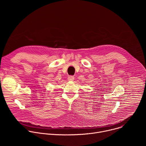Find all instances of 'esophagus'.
I'll return each mask as SVG.
<instances>
[{
	"label": "esophagus",
	"mask_w": 146,
	"mask_h": 146,
	"mask_svg": "<svg viewBox=\"0 0 146 146\" xmlns=\"http://www.w3.org/2000/svg\"><path fill=\"white\" fill-rule=\"evenodd\" d=\"M74 79V77L73 76H69L68 77V80L69 81H73Z\"/></svg>",
	"instance_id": "obj_1"
}]
</instances>
